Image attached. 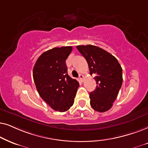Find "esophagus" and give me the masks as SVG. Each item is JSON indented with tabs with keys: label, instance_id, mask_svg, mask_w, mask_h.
Returning <instances> with one entry per match:
<instances>
[{
	"label": "esophagus",
	"instance_id": "1",
	"mask_svg": "<svg viewBox=\"0 0 148 148\" xmlns=\"http://www.w3.org/2000/svg\"><path fill=\"white\" fill-rule=\"evenodd\" d=\"M79 78H80V80H81V81H82V80L84 79V76L82 75V74H80V75H79Z\"/></svg>",
	"mask_w": 148,
	"mask_h": 148
}]
</instances>
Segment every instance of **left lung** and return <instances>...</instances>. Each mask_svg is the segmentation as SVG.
<instances>
[{"label": "left lung", "instance_id": "obj_1", "mask_svg": "<svg viewBox=\"0 0 148 148\" xmlns=\"http://www.w3.org/2000/svg\"><path fill=\"white\" fill-rule=\"evenodd\" d=\"M78 50L86 59L90 74L95 75L96 89L90 93V104L99 112L108 111L116 99L123 83V69L116 58L93 45H79Z\"/></svg>", "mask_w": 148, "mask_h": 148}]
</instances>
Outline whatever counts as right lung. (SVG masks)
<instances>
[{
	"instance_id": "right-lung-1",
	"label": "right lung",
	"mask_w": 148,
	"mask_h": 148,
	"mask_svg": "<svg viewBox=\"0 0 148 148\" xmlns=\"http://www.w3.org/2000/svg\"><path fill=\"white\" fill-rule=\"evenodd\" d=\"M72 47H56L39 57L33 68V78L41 98L56 111L64 112L74 101L79 83L68 74L66 60Z\"/></svg>"
}]
</instances>
